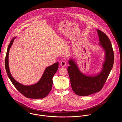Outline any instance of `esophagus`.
Returning a JSON list of instances; mask_svg holds the SVG:
<instances>
[{
	"label": "esophagus",
	"mask_w": 122,
	"mask_h": 122,
	"mask_svg": "<svg viewBox=\"0 0 122 122\" xmlns=\"http://www.w3.org/2000/svg\"><path fill=\"white\" fill-rule=\"evenodd\" d=\"M61 66H62V67H65L66 66V62L65 61H62L61 63H60Z\"/></svg>",
	"instance_id": "34e87169"
}]
</instances>
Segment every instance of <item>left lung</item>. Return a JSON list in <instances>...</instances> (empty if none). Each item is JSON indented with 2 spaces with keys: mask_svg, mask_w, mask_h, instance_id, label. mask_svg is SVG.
<instances>
[{
  "mask_svg": "<svg viewBox=\"0 0 122 122\" xmlns=\"http://www.w3.org/2000/svg\"><path fill=\"white\" fill-rule=\"evenodd\" d=\"M100 38L99 46L104 51V60L101 71L96 74L88 75L82 72L75 60L70 58L68 71L71 87L77 95L88 96L100 91L112 69L114 54L111 43L107 36L96 30Z\"/></svg>",
  "mask_w": 122,
  "mask_h": 122,
  "instance_id": "obj_1",
  "label": "left lung"
}]
</instances>
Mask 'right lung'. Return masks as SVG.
I'll return each instance as SVG.
<instances>
[{
    "mask_svg": "<svg viewBox=\"0 0 122 122\" xmlns=\"http://www.w3.org/2000/svg\"><path fill=\"white\" fill-rule=\"evenodd\" d=\"M14 37L8 46L5 59V67L8 77L18 91L24 96L30 99H43L47 96L52 89V78L58 70L59 62H56L47 67L45 70L40 80L35 84L26 86L17 82L12 76L9 66V52L14 40Z\"/></svg>",
    "mask_w": 122,
    "mask_h": 122,
    "instance_id": "1",
    "label": "right lung"
}]
</instances>
